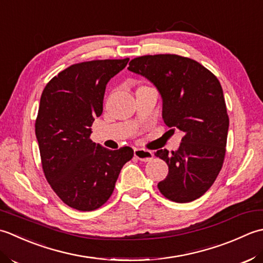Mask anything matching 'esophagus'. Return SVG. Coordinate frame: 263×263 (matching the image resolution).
<instances>
[{
  "mask_svg": "<svg viewBox=\"0 0 263 263\" xmlns=\"http://www.w3.org/2000/svg\"><path fill=\"white\" fill-rule=\"evenodd\" d=\"M134 155H135V158L141 160L143 162L151 161L153 159V152L148 151V149H145V148H135L134 149Z\"/></svg>",
  "mask_w": 263,
  "mask_h": 263,
  "instance_id": "34e87169",
  "label": "esophagus"
}]
</instances>
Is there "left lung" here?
<instances>
[{
  "label": "left lung",
  "instance_id": "8db88e82",
  "mask_svg": "<svg viewBox=\"0 0 263 263\" xmlns=\"http://www.w3.org/2000/svg\"><path fill=\"white\" fill-rule=\"evenodd\" d=\"M128 70L157 87L164 124L184 133L177 151L155 152L169 167L159 191L177 203L199 199L220 173L226 153L229 119L220 83L199 62L176 54L135 58Z\"/></svg>",
  "mask_w": 263,
  "mask_h": 263
}]
</instances>
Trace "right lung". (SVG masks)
<instances>
[{
    "mask_svg": "<svg viewBox=\"0 0 263 263\" xmlns=\"http://www.w3.org/2000/svg\"><path fill=\"white\" fill-rule=\"evenodd\" d=\"M129 59L76 63L43 90L35 134L43 171L55 194L70 208L92 211L109 200L133 148L112 151L89 138L103 111L106 84Z\"/></svg>",
    "mask_w": 263,
    "mask_h": 263,
    "instance_id": "1",
    "label": "right lung"
}]
</instances>
